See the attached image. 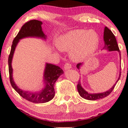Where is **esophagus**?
I'll list each match as a JSON object with an SVG mask.
<instances>
[{
    "mask_svg": "<svg viewBox=\"0 0 128 128\" xmlns=\"http://www.w3.org/2000/svg\"><path fill=\"white\" fill-rule=\"evenodd\" d=\"M64 70H68V69L72 68V65L70 64H69V63H66V64L64 66Z\"/></svg>",
    "mask_w": 128,
    "mask_h": 128,
    "instance_id": "1",
    "label": "esophagus"
}]
</instances>
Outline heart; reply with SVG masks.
I'll list each match as a JSON object with an SVG mask.
<instances>
[{
    "label": "heart",
    "mask_w": 128,
    "mask_h": 128,
    "mask_svg": "<svg viewBox=\"0 0 128 128\" xmlns=\"http://www.w3.org/2000/svg\"><path fill=\"white\" fill-rule=\"evenodd\" d=\"M99 37L94 30L75 29L58 38L57 46L63 52H70L73 61L80 62L89 58L96 51Z\"/></svg>",
    "instance_id": "1"
}]
</instances>
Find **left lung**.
I'll list each match as a JSON object with an SVG mask.
<instances>
[{
  "label": "left lung",
  "mask_w": 128,
  "mask_h": 128,
  "mask_svg": "<svg viewBox=\"0 0 128 128\" xmlns=\"http://www.w3.org/2000/svg\"><path fill=\"white\" fill-rule=\"evenodd\" d=\"M104 41L105 45H104L103 50H106L109 51V52H111V51H118V54H119V57H120V63H121V54H120V52L119 50V48H118V44H117V40L113 34V33L111 32V30L107 27H105L104 28ZM84 63H79L76 65V67L78 70H80V67L83 66ZM121 67V66H120ZM121 69H120V72L119 75H118V79L116 80V83L114 84V86L111 88L108 91H106L105 92H98V93H92V92H89L85 90L81 86V83H80V80H79L78 84L77 86L78 91L79 95L84 98V99L89 100H98L99 99H102V98H105L107 96L110 94L113 89L115 87L116 84L119 80L120 76H121V72H120Z\"/></svg>",
  "instance_id": "1"
}]
</instances>
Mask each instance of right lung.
I'll return each mask as SVG.
<instances>
[{
	"label": "right lung",
	"mask_w": 128,
	"mask_h": 128,
	"mask_svg": "<svg viewBox=\"0 0 128 128\" xmlns=\"http://www.w3.org/2000/svg\"><path fill=\"white\" fill-rule=\"evenodd\" d=\"M42 23L36 20H32L28 22L22 27L18 34L12 42L11 50L8 58L9 73L10 82L12 88L22 98L27 100L36 104H42L49 102L55 96L54 85L57 79L64 73L63 70L58 66L50 63H46L44 71L43 73L44 86L42 90L36 92L24 91L20 89L13 79V69L12 61L16 47L20 42V40L25 38H38L46 40L47 36L42 30Z\"/></svg>",
	"instance_id": "right-lung-1"
}]
</instances>
